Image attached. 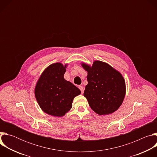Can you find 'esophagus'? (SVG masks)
Masks as SVG:
<instances>
[{
    "mask_svg": "<svg viewBox=\"0 0 157 157\" xmlns=\"http://www.w3.org/2000/svg\"><path fill=\"white\" fill-rule=\"evenodd\" d=\"M79 89H80L81 91V93L83 94V93H84V87L82 86H79Z\"/></svg>",
    "mask_w": 157,
    "mask_h": 157,
    "instance_id": "1",
    "label": "esophagus"
}]
</instances>
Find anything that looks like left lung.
Instances as JSON below:
<instances>
[{"label": "left lung", "mask_w": 157, "mask_h": 157, "mask_svg": "<svg viewBox=\"0 0 157 157\" xmlns=\"http://www.w3.org/2000/svg\"><path fill=\"white\" fill-rule=\"evenodd\" d=\"M87 72L84 96L89 106L100 116L113 114L122 105L126 86L122 74L107 63L95 60L92 66L81 63Z\"/></svg>", "instance_id": "8db88e82"}]
</instances>
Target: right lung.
<instances>
[{"label":"right lung","mask_w":157,"mask_h":157,"mask_svg":"<svg viewBox=\"0 0 157 157\" xmlns=\"http://www.w3.org/2000/svg\"><path fill=\"white\" fill-rule=\"evenodd\" d=\"M68 64H50L38 79L35 96L41 110L52 116L63 117L72 107L74 98L81 91L64 78Z\"/></svg>","instance_id":"obj_1"}]
</instances>
